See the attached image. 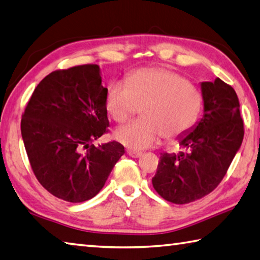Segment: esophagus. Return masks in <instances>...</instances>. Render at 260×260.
Segmentation results:
<instances>
[{
  "mask_svg": "<svg viewBox=\"0 0 260 260\" xmlns=\"http://www.w3.org/2000/svg\"><path fill=\"white\" fill-rule=\"evenodd\" d=\"M126 154H128L130 157H134V158H138L143 155V153H140V151H134V150H126Z\"/></svg>",
  "mask_w": 260,
  "mask_h": 260,
  "instance_id": "34e87169",
  "label": "esophagus"
}]
</instances>
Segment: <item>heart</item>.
Returning a JSON list of instances; mask_svg holds the SVG:
<instances>
[{"instance_id": "obj_1", "label": "heart", "mask_w": 260, "mask_h": 260, "mask_svg": "<svg viewBox=\"0 0 260 260\" xmlns=\"http://www.w3.org/2000/svg\"><path fill=\"white\" fill-rule=\"evenodd\" d=\"M144 106V119L121 126L115 139L134 150L149 148L161 137L168 141L182 138L193 128L204 106L202 89L187 78L168 68H141L115 82L105 97L107 114L124 123Z\"/></svg>"}]
</instances>
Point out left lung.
Wrapping results in <instances>:
<instances>
[{
  "label": "left lung",
  "instance_id": "obj_1",
  "mask_svg": "<svg viewBox=\"0 0 260 260\" xmlns=\"http://www.w3.org/2000/svg\"><path fill=\"white\" fill-rule=\"evenodd\" d=\"M204 115L180 140L183 151L161 154L151 182L161 198L183 205L221 183L242 144L244 128L236 90L216 78L202 82Z\"/></svg>",
  "mask_w": 260,
  "mask_h": 260
}]
</instances>
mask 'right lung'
I'll list each match as a JSON object with an SVG mask.
<instances>
[{"label":"right lung","instance_id":"1","mask_svg":"<svg viewBox=\"0 0 260 260\" xmlns=\"http://www.w3.org/2000/svg\"><path fill=\"white\" fill-rule=\"evenodd\" d=\"M106 92L99 66H77L44 78L24 109L21 135L32 172L66 202L95 197L124 154L116 141L92 145L109 131Z\"/></svg>","mask_w":260,"mask_h":260}]
</instances>
